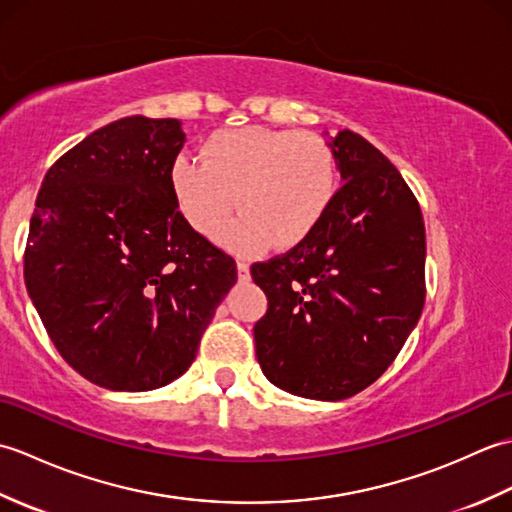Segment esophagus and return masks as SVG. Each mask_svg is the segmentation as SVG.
Instances as JSON below:
<instances>
[{
    "instance_id": "obj_1",
    "label": "esophagus",
    "mask_w": 512,
    "mask_h": 512,
    "mask_svg": "<svg viewBox=\"0 0 512 512\" xmlns=\"http://www.w3.org/2000/svg\"><path fill=\"white\" fill-rule=\"evenodd\" d=\"M237 275H239V279H248L250 277V268H248L246 262H242V259H239V262H237Z\"/></svg>"
}]
</instances>
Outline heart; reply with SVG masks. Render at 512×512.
I'll list each match as a JSON object with an SVG mask.
<instances>
[{"instance_id":"b5f03b06","label":"heart","mask_w":512,"mask_h":512,"mask_svg":"<svg viewBox=\"0 0 512 512\" xmlns=\"http://www.w3.org/2000/svg\"><path fill=\"white\" fill-rule=\"evenodd\" d=\"M169 184L182 217L200 235L217 233L237 195L242 215L222 233L224 244L246 253L268 242L292 248L328 213L336 165L330 145L317 134L250 125L206 136L200 162L173 160Z\"/></svg>"}]
</instances>
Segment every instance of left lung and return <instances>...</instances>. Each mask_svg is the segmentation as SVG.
I'll list each match as a JSON object with an SVG mask.
<instances>
[{"instance_id":"1","label":"left lung","mask_w":512,"mask_h":512,"mask_svg":"<svg viewBox=\"0 0 512 512\" xmlns=\"http://www.w3.org/2000/svg\"><path fill=\"white\" fill-rule=\"evenodd\" d=\"M343 187L310 237L250 266L268 310L255 350L270 383L345 400L383 376L422 314V211L400 171L350 129L332 138Z\"/></svg>"}]
</instances>
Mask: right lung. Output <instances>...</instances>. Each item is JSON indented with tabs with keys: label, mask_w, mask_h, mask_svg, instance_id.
<instances>
[{
	"label": "right lung",
	"mask_w": 512,
	"mask_h": 512,
	"mask_svg": "<svg viewBox=\"0 0 512 512\" xmlns=\"http://www.w3.org/2000/svg\"><path fill=\"white\" fill-rule=\"evenodd\" d=\"M182 145L178 118L127 116L65 151L41 182L28 295L65 363L105 389H158L187 372L237 281L235 259L173 200Z\"/></svg>",
	"instance_id": "obj_1"
}]
</instances>
